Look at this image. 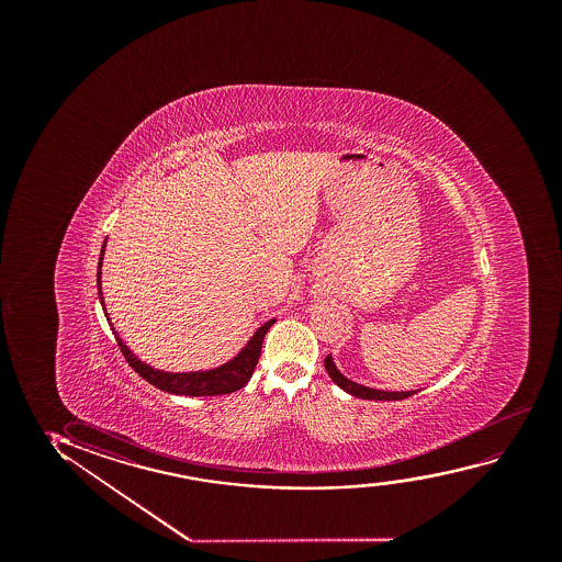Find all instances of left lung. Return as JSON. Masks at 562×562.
Listing matches in <instances>:
<instances>
[{"instance_id": "left-lung-1", "label": "left lung", "mask_w": 562, "mask_h": 562, "mask_svg": "<svg viewBox=\"0 0 562 562\" xmlns=\"http://www.w3.org/2000/svg\"><path fill=\"white\" fill-rule=\"evenodd\" d=\"M324 367L328 370V376L336 382V384L344 390V392L351 393L353 397L359 400L370 401H400L407 400L411 395H415L416 392H384V390H374V387H367V385L357 384L351 382L349 378L344 376L339 372L338 367L331 361V355H326L324 359Z\"/></svg>"}]
</instances>
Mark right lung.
Here are the masks:
<instances>
[{
    "label": "right lung",
    "mask_w": 562,
    "mask_h": 562,
    "mask_svg": "<svg viewBox=\"0 0 562 562\" xmlns=\"http://www.w3.org/2000/svg\"><path fill=\"white\" fill-rule=\"evenodd\" d=\"M103 251H105V241L101 247L100 262H98V295H100L101 307L105 311V303H103V295H101V259H103ZM105 316H108V313H105ZM274 323H277V318L262 324L261 328L255 331L254 338L247 341V346L232 361L226 362L223 367H216L213 370H200V372H162V370H155L154 367L139 361L138 357L132 353L128 347L124 346L123 339L116 336L113 324H111V330L115 334L116 344L121 347L126 362L146 382L159 387L162 392L203 397V395H226V393L238 392L249 382V378L254 374L255 367L259 362V357H261L265 334L269 331L270 326Z\"/></svg>",
    "instance_id": "add662e5"
}]
</instances>
